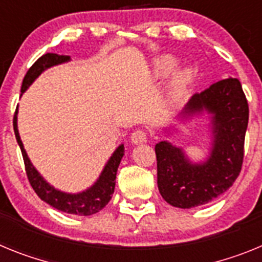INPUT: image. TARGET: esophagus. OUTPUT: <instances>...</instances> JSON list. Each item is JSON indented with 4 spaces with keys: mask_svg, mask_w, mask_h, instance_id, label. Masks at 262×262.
<instances>
[{
    "mask_svg": "<svg viewBox=\"0 0 262 262\" xmlns=\"http://www.w3.org/2000/svg\"><path fill=\"white\" fill-rule=\"evenodd\" d=\"M130 141L133 142L134 145H140V144H145L147 141V133L145 130H136L132 133L130 136Z\"/></svg>",
    "mask_w": 262,
    "mask_h": 262,
    "instance_id": "esophagus-1",
    "label": "esophagus"
}]
</instances>
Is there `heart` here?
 Returning a JSON list of instances; mask_svg holds the SVG:
<instances>
[{"label":"heart","mask_w":262,"mask_h":262,"mask_svg":"<svg viewBox=\"0 0 262 262\" xmlns=\"http://www.w3.org/2000/svg\"><path fill=\"white\" fill-rule=\"evenodd\" d=\"M179 60L172 55H163L154 63V75L158 79H165L170 76L178 68ZM194 79V72L190 68H185L175 72L171 76V80L167 87L166 101L169 105H175L185 99L188 92L191 83Z\"/></svg>","instance_id":"obj_1"}]
</instances>
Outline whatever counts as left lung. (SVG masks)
Here are the masks:
<instances>
[{
    "instance_id": "1",
    "label": "left lung",
    "mask_w": 262,
    "mask_h": 262,
    "mask_svg": "<svg viewBox=\"0 0 262 262\" xmlns=\"http://www.w3.org/2000/svg\"><path fill=\"white\" fill-rule=\"evenodd\" d=\"M211 115L212 146L206 162L192 163L183 149L161 141L156 145L157 183L163 199L178 208L202 206L224 194L236 181L244 158L248 101L235 77L216 81L195 93L182 118Z\"/></svg>"
}]
</instances>
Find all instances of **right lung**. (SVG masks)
I'll use <instances>...</instances> for the list:
<instances>
[{"label":"right lung","instance_id":"add662e5","mask_svg":"<svg viewBox=\"0 0 262 262\" xmlns=\"http://www.w3.org/2000/svg\"><path fill=\"white\" fill-rule=\"evenodd\" d=\"M70 59L71 58L68 55H58V54H52V52H49V54H45L43 56H40L29 68V71L25 75L24 81H22L21 92L24 93L27 88L30 87L31 83L45 70L52 67V66L70 62ZM17 113L18 109L15 111L14 121H13L15 138H17V142L19 145V147H21L27 179L30 182L31 187L34 188L36 195L43 202H46L47 204L52 206L56 210L63 211V212L67 213H72V215L90 216L103 210L104 207L108 204L109 200L112 199V194L115 192L116 174H117L118 165H120L122 156H124V145H120L115 150V153L112 154V157L109 158L106 165L104 166V169L101 171V174H100L99 179L90 188L81 191V192H77V194H68V192L56 190L50 183H47L43 179L42 175L38 172V170L34 167L33 163L30 162V159H29V157L26 154V150L24 147V144H22L21 137H19V133H18Z\"/></svg>","mask_w":262,"mask_h":262}]
</instances>
